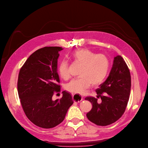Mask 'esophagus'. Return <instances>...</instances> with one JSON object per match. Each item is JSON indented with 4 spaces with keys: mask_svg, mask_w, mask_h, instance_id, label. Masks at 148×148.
<instances>
[{
    "mask_svg": "<svg viewBox=\"0 0 148 148\" xmlns=\"http://www.w3.org/2000/svg\"><path fill=\"white\" fill-rule=\"evenodd\" d=\"M73 99L75 102H80L83 100V98L80 95L75 94L73 95Z\"/></svg>",
    "mask_w": 148,
    "mask_h": 148,
    "instance_id": "esophagus-1",
    "label": "esophagus"
}]
</instances>
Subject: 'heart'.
<instances>
[{
  "mask_svg": "<svg viewBox=\"0 0 148 148\" xmlns=\"http://www.w3.org/2000/svg\"><path fill=\"white\" fill-rule=\"evenodd\" d=\"M69 58L73 62L82 64L79 75L80 77L71 80L64 89L73 94L82 95L91 85L97 86L106 79L110 67L109 58L106 55L92 52L88 49H79L71 53ZM58 73L63 79L69 77L68 64L62 61L58 66Z\"/></svg>",
  "mask_w": 148,
  "mask_h": 148,
  "instance_id": "obj_1",
  "label": "heart"
}]
</instances>
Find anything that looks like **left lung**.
Listing matches in <instances>:
<instances>
[{
	"mask_svg": "<svg viewBox=\"0 0 148 148\" xmlns=\"http://www.w3.org/2000/svg\"><path fill=\"white\" fill-rule=\"evenodd\" d=\"M131 77L129 69L123 57H114L108 78L96 90L97 97H86L92 104L86 114L94 124L106 126L116 122L124 114L129 99ZM98 99H101L99 103Z\"/></svg>",
	"mask_w": 148,
	"mask_h": 148,
	"instance_id": "obj_1",
	"label": "left lung"
}]
</instances>
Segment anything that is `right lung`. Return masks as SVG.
I'll return each instance as SVG.
<instances>
[{"instance_id":"1","label":"right lung","mask_w":148,"mask_h":148,"mask_svg":"<svg viewBox=\"0 0 148 148\" xmlns=\"http://www.w3.org/2000/svg\"><path fill=\"white\" fill-rule=\"evenodd\" d=\"M63 49L55 46L38 49L19 71L18 91L22 107L30 121L41 128H53L61 123L74 102L65 91L61 99L52 100L53 95L60 92L57 60Z\"/></svg>"}]
</instances>
